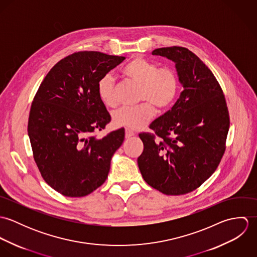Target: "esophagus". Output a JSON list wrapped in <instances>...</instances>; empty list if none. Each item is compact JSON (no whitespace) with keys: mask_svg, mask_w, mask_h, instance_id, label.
I'll use <instances>...</instances> for the list:
<instances>
[{"mask_svg":"<svg viewBox=\"0 0 257 257\" xmlns=\"http://www.w3.org/2000/svg\"><path fill=\"white\" fill-rule=\"evenodd\" d=\"M134 136H135L134 132H132V131L128 130V128L125 130V139H130V138H132V137H134Z\"/></svg>","mask_w":257,"mask_h":257,"instance_id":"esophagus-1","label":"esophagus"}]
</instances>
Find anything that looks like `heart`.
Here are the masks:
<instances>
[{
  "label": "heart",
  "instance_id": "heart-1",
  "mask_svg": "<svg viewBox=\"0 0 257 257\" xmlns=\"http://www.w3.org/2000/svg\"><path fill=\"white\" fill-rule=\"evenodd\" d=\"M128 80L142 86L140 102H146L136 108H121L112 113V122L116 126L132 131L143 130L155 113L167 110L175 102L180 88L176 72L169 67L159 66L142 56L134 57L121 70ZM101 101L108 107L116 105L115 82L110 73L103 75L97 84Z\"/></svg>",
  "mask_w": 257,
  "mask_h": 257
}]
</instances>
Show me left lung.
<instances>
[{
  "mask_svg": "<svg viewBox=\"0 0 257 257\" xmlns=\"http://www.w3.org/2000/svg\"><path fill=\"white\" fill-rule=\"evenodd\" d=\"M152 55L172 60L183 91L171 110L140 134L138 158L145 181L165 195L200 187L217 169L225 149L229 116L219 82L205 63L185 47L157 48Z\"/></svg>",
  "mask_w": 257,
  "mask_h": 257,
  "instance_id": "left-lung-1",
  "label": "left lung"
}]
</instances>
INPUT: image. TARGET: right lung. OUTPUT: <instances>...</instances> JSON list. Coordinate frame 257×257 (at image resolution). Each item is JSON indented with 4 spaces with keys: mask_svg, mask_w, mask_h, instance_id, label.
Masks as SVG:
<instances>
[{
    "mask_svg": "<svg viewBox=\"0 0 257 257\" xmlns=\"http://www.w3.org/2000/svg\"><path fill=\"white\" fill-rule=\"evenodd\" d=\"M123 59L75 52L57 62L37 90L28 124L34 158L44 181L63 196L84 197L99 188L123 143V128L103 139L94 136L110 121L98 81Z\"/></svg>",
    "mask_w": 257,
    "mask_h": 257,
    "instance_id": "obj_1",
    "label": "right lung"
}]
</instances>
